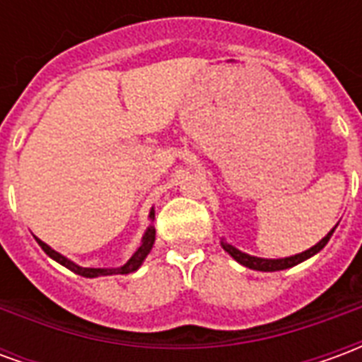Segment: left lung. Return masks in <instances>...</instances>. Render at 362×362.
Masks as SVG:
<instances>
[{
    "label": "left lung",
    "instance_id": "left-lung-1",
    "mask_svg": "<svg viewBox=\"0 0 362 362\" xmlns=\"http://www.w3.org/2000/svg\"><path fill=\"white\" fill-rule=\"evenodd\" d=\"M335 228H332L329 233H327L322 240H320L316 246H312L310 250L303 252V254H296V256H291V258H281V259H264V258H254V256H248V254H244V252L236 250L235 246H230V244L223 243V248L233 256V258L238 262V264H243V266L250 267V269H258V272H279V269H287V267H293L296 264H300L304 259H308L314 254H318L324 246L329 240V236L334 235Z\"/></svg>",
    "mask_w": 362,
    "mask_h": 362
}]
</instances>
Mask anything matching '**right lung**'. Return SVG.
I'll use <instances>...</instances> for the list:
<instances>
[{
    "label": "right lung",
    "instance_id": "1",
    "mask_svg": "<svg viewBox=\"0 0 362 362\" xmlns=\"http://www.w3.org/2000/svg\"><path fill=\"white\" fill-rule=\"evenodd\" d=\"M155 213H151V217H153ZM36 243L40 244V248H42L48 256H50L52 259H56L58 264H62V266H66L67 269H71L74 273H77V275H83V277H100V275H126V273H132L135 272L137 267L141 266L143 259L147 258V254L151 252V248H153V243H155V228L149 227L147 228V233H145V236H143V243L141 246H139V250L135 252L132 258L127 259V264H124L122 267H116V269H96V267H81L77 266V264H74V262H69L67 258H64L62 254H58L56 250H52L48 244H44L40 238H36Z\"/></svg>",
    "mask_w": 362,
    "mask_h": 362
}]
</instances>
